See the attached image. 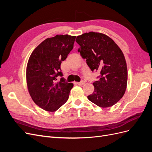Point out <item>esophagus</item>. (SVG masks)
I'll use <instances>...</instances> for the list:
<instances>
[{"label":"esophagus","instance_id":"obj_1","mask_svg":"<svg viewBox=\"0 0 152 152\" xmlns=\"http://www.w3.org/2000/svg\"><path fill=\"white\" fill-rule=\"evenodd\" d=\"M76 84H78V85H79V86H82V85H84V84H85V82L82 80V81L79 82H77Z\"/></svg>","mask_w":152,"mask_h":152}]
</instances>
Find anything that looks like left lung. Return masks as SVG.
Listing matches in <instances>:
<instances>
[{"label":"left lung","mask_w":152,"mask_h":152,"mask_svg":"<svg viewBox=\"0 0 152 152\" xmlns=\"http://www.w3.org/2000/svg\"><path fill=\"white\" fill-rule=\"evenodd\" d=\"M76 42L91 71L100 73L87 98L99 107H112L122 98L127 87V65L121 49L108 36L93 31L77 36Z\"/></svg>","instance_id":"8db88e82"}]
</instances>
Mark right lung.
Returning <instances> with one entry per match:
<instances>
[{"label":"right lung","instance_id":"right-lung-1","mask_svg":"<svg viewBox=\"0 0 152 152\" xmlns=\"http://www.w3.org/2000/svg\"><path fill=\"white\" fill-rule=\"evenodd\" d=\"M75 36L57 35L37 47L27 64L26 82L29 93L39 107L54 112L65 104L73 86L62 77L61 62L73 49Z\"/></svg>","mask_w":152,"mask_h":152}]
</instances>
